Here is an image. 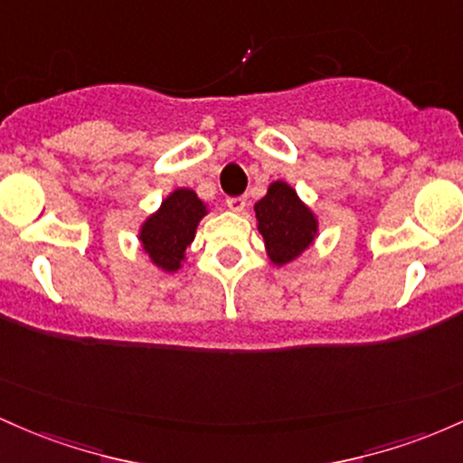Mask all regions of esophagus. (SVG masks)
I'll return each mask as SVG.
<instances>
[{"label":"esophagus","instance_id":"esophagus-1","mask_svg":"<svg viewBox=\"0 0 463 463\" xmlns=\"http://www.w3.org/2000/svg\"><path fill=\"white\" fill-rule=\"evenodd\" d=\"M225 203L232 212H238V214H241V212L247 210V196H230Z\"/></svg>","mask_w":463,"mask_h":463}]
</instances>
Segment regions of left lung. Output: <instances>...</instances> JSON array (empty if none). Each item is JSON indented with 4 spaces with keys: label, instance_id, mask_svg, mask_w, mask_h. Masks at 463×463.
Returning <instances> with one entry per match:
<instances>
[{
    "label": "left lung",
    "instance_id": "1",
    "mask_svg": "<svg viewBox=\"0 0 463 463\" xmlns=\"http://www.w3.org/2000/svg\"><path fill=\"white\" fill-rule=\"evenodd\" d=\"M253 210L258 232L267 245V256L278 267L293 262L313 245L319 222L287 181H273Z\"/></svg>",
    "mask_w": 463,
    "mask_h": 463
}]
</instances>
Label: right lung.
Wrapping results in <instances>:
<instances>
[{
  "instance_id": "add662e5",
  "label": "right lung",
  "mask_w": 463,
  "mask_h": 463,
  "mask_svg": "<svg viewBox=\"0 0 463 463\" xmlns=\"http://www.w3.org/2000/svg\"><path fill=\"white\" fill-rule=\"evenodd\" d=\"M207 214V205L194 190L179 188L170 192L155 214L139 227V242L150 262L165 273H175L185 260V249L194 241L196 227Z\"/></svg>"
}]
</instances>
